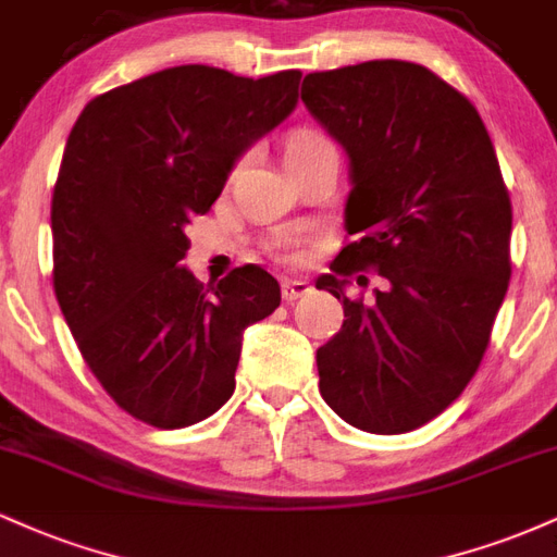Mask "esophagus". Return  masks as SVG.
Here are the masks:
<instances>
[{
  "instance_id": "34e87169",
  "label": "esophagus",
  "mask_w": 557,
  "mask_h": 557,
  "mask_svg": "<svg viewBox=\"0 0 557 557\" xmlns=\"http://www.w3.org/2000/svg\"><path fill=\"white\" fill-rule=\"evenodd\" d=\"M309 290H311V285L306 283V280H293V277L283 280V298L285 300H298L300 296H306Z\"/></svg>"
}]
</instances>
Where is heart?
I'll return each mask as SVG.
<instances>
[{"instance_id": "heart-1", "label": "heart", "mask_w": 557, "mask_h": 557, "mask_svg": "<svg viewBox=\"0 0 557 557\" xmlns=\"http://www.w3.org/2000/svg\"><path fill=\"white\" fill-rule=\"evenodd\" d=\"M327 146H332V144L322 136V133L309 131V127H300V131H293L290 138H287L285 159L287 162H296V159L314 154V151L327 149ZM298 246H300V238L296 233H280L277 238L272 240L274 257L283 259V261H298L300 259Z\"/></svg>"}]
</instances>
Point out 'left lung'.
I'll return each mask as SVG.
<instances>
[{
  "mask_svg": "<svg viewBox=\"0 0 557 557\" xmlns=\"http://www.w3.org/2000/svg\"><path fill=\"white\" fill-rule=\"evenodd\" d=\"M300 99L343 144L354 183V240L317 280L345 311L317 350L319 393L363 432H411L476 374L508 290L513 209L495 146L476 107L413 62L309 73ZM363 269L383 285L348 299Z\"/></svg>",
  "mask_w": 557,
  "mask_h": 557,
  "instance_id": "1",
  "label": "left lung"
}]
</instances>
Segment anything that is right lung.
Wrapping results in <instances>:
<instances>
[{
    "mask_svg": "<svg viewBox=\"0 0 557 557\" xmlns=\"http://www.w3.org/2000/svg\"><path fill=\"white\" fill-rule=\"evenodd\" d=\"M298 81L170 67L99 94L70 131L52 196L54 296L83 361L144 424L181 430L225 406L243 330L280 306L257 264L203 285L181 261L185 225L293 112Z\"/></svg>",
    "mask_w": 557,
    "mask_h": 557,
    "instance_id": "obj_1",
    "label": "right lung"
}]
</instances>
